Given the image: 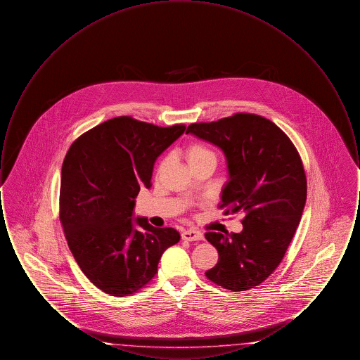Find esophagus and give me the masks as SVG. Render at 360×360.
<instances>
[{"label":"esophagus","mask_w":360,"mask_h":360,"mask_svg":"<svg viewBox=\"0 0 360 360\" xmlns=\"http://www.w3.org/2000/svg\"><path fill=\"white\" fill-rule=\"evenodd\" d=\"M182 239L188 240V241H197V240L204 239V233L195 229H188L182 232Z\"/></svg>","instance_id":"34e87169"}]
</instances>
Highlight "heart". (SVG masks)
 <instances>
[{
	"label": "heart",
	"mask_w": 360,
	"mask_h": 360,
	"mask_svg": "<svg viewBox=\"0 0 360 360\" xmlns=\"http://www.w3.org/2000/svg\"><path fill=\"white\" fill-rule=\"evenodd\" d=\"M185 156H186V160H188L190 167L197 166L198 163L204 162L206 159H214L213 153L200 143L188 144L186 150H185Z\"/></svg>",
	"instance_id": "b5f03b06"
}]
</instances>
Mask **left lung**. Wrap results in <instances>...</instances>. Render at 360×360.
I'll return each instance as SVG.
<instances>
[{
	"mask_svg": "<svg viewBox=\"0 0 360 360\" xmlns=\"http://www.w3.org/2000/svg\"><path fill=\"white\" fill-rule=\"evenodd\" d=\"M186 134L223 150L229 179L220 207L244 213L240 233L206 232L219 262L205 275L224 289L250 290L279 266L300 224L307 202L302 160L279 127L252 113L194 122Z\"/></svg>",
	"mask_w": 360,
	"mask_h": 360,
	"instance_id": "obj_1",
	"label": "left lung"
}]
</instances>
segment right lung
Masks as SVG:
<instances>
[{
    "mask_svg": "<svg viewBox=\"0 0 360 360\" xmlns=\"http://www.w3.org/2000/svg\"><path fill=\"white\" fill-rule=\"evenodd\" d=\"M186 127H158L120 116L89 129L62 166L59 219L70 251L87 279L124 297L144 288L162 254L181 236L132 219L141 188H151L155 162Z\"/></svg>",
    "mask_w": 360,
    "mask_h": 360,
    "instance_id": "1",
    "label": "right lung"
}]
</instances>
